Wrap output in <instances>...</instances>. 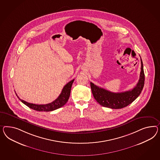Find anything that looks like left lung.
Listing matches in <instances>:
<instances>
[{
    "label": "left lung",
    "instance_id": "8db88e82",
    "mask_svg": "<svg viewBox=\"0 0 160 160\" xmlns=\"http://www.w3.org/2000/svg\"><path fill=\"white\" fill-rule=\"evenodd\" d=\"M144 73L141 59V72L138 82L134 88L122 92H112L90 82L92 95L98 103L104 107L112 109L124 108L133 102L142 92L144 84Z\"/></svg>",
    "mask_w": 160,
    "mask_h": 160
}]
</instances>
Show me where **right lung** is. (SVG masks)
<instances>
[{
    "mask_svg": "<svg viewBox=\"0 0 160 160\" xmlns=\"http://www.w3.org/2000/svg\"><path fill=\"white\" fill-rule=\"evenodd\" d=\"M74 80V79L71 80L68 83H67L63 87V88L62 89V91L61 92V94L59 96L55 101H53V102L49 104L38 105V104L29 103L22 99H20L18 97L17 94H16L18 96V98L20 99L23 104H25L27 107L34 110L37 111H45V112L52 111L63 107L68 102L70 97L71 88Z\"/></svg>",
    "mask_w": 160,
    "mask_h": 160,
    "instance_id": "1",
    "label": "right lung"
}]
</instances>
